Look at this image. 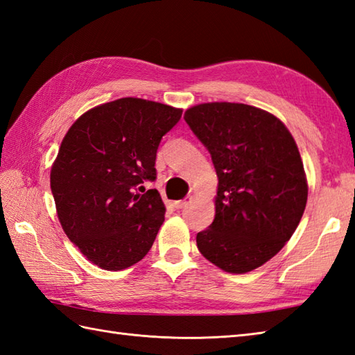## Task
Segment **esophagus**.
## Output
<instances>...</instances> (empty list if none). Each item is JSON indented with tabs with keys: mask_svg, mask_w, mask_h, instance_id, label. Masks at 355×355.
Here are the masks:
<instances>
[{
	"mask_svg": "<svg viewBox=\"0 0 355 355\" xmlns=\"http://www.w3.org/2000/svg\"><path fill=\"white\" fill-rule=\"evenodd\" d=\"M192 198H184V200H178V201H175L173 202V206H175V209H183L187 202H189Z\"/></svg>",
	"mask_w": 355,
	"mask_h": 355,
	"instance_id": "1",
	"label": "esophagus"
}]
</instances>
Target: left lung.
<instances>
[{
  "mask_svg": "<svg viewBox=\"0 0 355 355\" xmlns=\"http://www.w3.org/2000/svg\"><path fill=\"white\" fill-rule=\"evenodd\" d=\"M218 175L215 220L197 235L201 254L233 275L263 266L304 215L308 182L296 141L271 112L245 103L209 102L186 110Z\"/></svg>",
  "mask_w": 355,
  "mask_h": 355,
  "instance_id": "1",
  "label": "left lung"
}]
</instances>
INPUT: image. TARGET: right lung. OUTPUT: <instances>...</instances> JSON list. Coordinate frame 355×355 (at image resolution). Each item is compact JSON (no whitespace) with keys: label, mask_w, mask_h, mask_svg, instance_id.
<instances>
[{"label":"right lung","mask_w":355,"mask_h":355,"mask_svg":"<svg viewBox=\"0 0 355 355\" xmlns=\"http://www.w3.org/2000/svg\"><path fill=\"white\" fill-rule=\"evenodd\" d=\"M182 108L122 97L85 111L62 139L50 187L65 235L102 270L119 271L145 258L164 221L155 180L163 135Z\"/></svg>","instance_id":"obj_1"}]
</instances>
